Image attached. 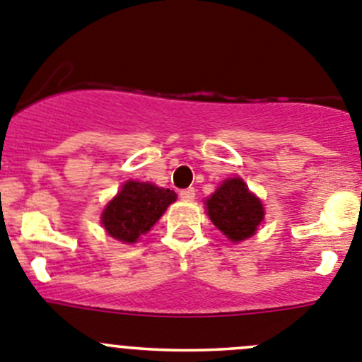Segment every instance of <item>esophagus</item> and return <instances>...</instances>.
<instances>
[{"instance_id": "34e87169", "label": "esophagus", "mask_w": 362, "mask_h": 362, "mask_svg": "<svg viewBox=\"0 0 362 362\" xmlns=\"http://www.w3.org/2000/svg\"><path fill=\"white\" fill-rule=\"evenodd\" d=\"M194 197H197V192H194V189L192 187H187V189H182L180 191V198L182 200H194Z\"/></svg>"}]
</instances>
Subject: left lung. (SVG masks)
Returning a JSON list of instances; mask_svg holds the SVG:
<instances>
[{
    "label": "left lung",
    "mask_w": 362,
    "mask_h": 362,
    "mask_svg": "<svg viewBox=\"0 0 362 362\" xmlns=\"http://www.w3.org/2000/svg\"><path fill=\"white\" fill-rule=\"evenodd\" d=\"M209 218L230 241H243L255 234L264 218L259 198L248 191L241 178H228L207 200Z\"/></svg>",
    "instance_id": "8db88e82"
}]
</instances>
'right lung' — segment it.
Returning a JSON list of instances; mask_svg holds the SVG:
<instances>
[{"instance_id": "1", "label": "right lung", "mask_w": 362, "mask_h": 362, "mask_svg": "<svg viewBox=\"0 0 362 362\" xmlns=\"http://www.w3.org/2000/svg\"><path fill=\"white\" fill-rule=\"evenodd\" d=\"M177 200V192L148 182H127L117 197L105 207L101 223L110 238L135 243L158 221L168 205Z\"/></svg>"}]
</instances>
